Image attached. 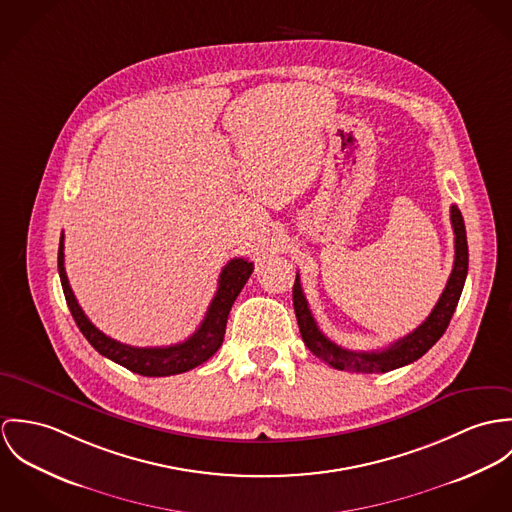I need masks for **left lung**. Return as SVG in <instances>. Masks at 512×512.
Segmentation results:
<instances>
[{
	"label": "left lung",
	"mask_w": 512,
	"mask_h": 512,
	"mask_svg": "<svg viewBox=\"0 0 512 512\" xmlns=\"http://www.w3.org/2000/svg\"><path fill=\"white\" fill-rule=\"evenodd\" d=\"M450 214H452L450 218H452L455 235L454 269H452V275L448 279V284H446L438 304L414 332H410L408 336L400 338L395 343H391L389 347L379 349V351L343 349L341 345L328 340L320 332V328L308 308L306 296L302 292L300 277L296 275V281L292 286V304H294L300 336L306 343V347L316 357H320L322 361L332 365L334 369L353 371V373H387V371H393V369L404 367V365L420 359L436 341L444 336V332L454 316L455 306L459 302L465 277H467L469 253H467L465 224H463V218H461V212L457 210V206H452Z\"/></svg>",
	"instance_id": "left-lung-1"
}]
</instances>
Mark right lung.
<instances>
[{"instance_id":"obj_1","label":"right lung","mask_w":512,"mask_h":512,"mask_svg":"<svg viewBox=\"0 0 512 512\" xmlns=\"http://www.w3.org/2000/svg\"><path fill=\"white\" fill-rule=\"evenodd\" d=\"M251 273H253V263H249L247 259L239 257L229 261L220 273L216 296L212 298L202 324L188 340L174 343V345H165V347H133V345L112 340L88 320V316L80 308L68 284V277L64 271V235H60V243H58V275H60L66 304L70 308V314L76 326L98 353H102L117 365L143 377L178 375L208 361L224 341L229 310L235 298L239 296L241 288L251 277Z\"/></svg>"}]
</instances>
